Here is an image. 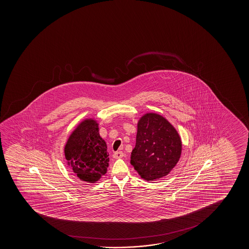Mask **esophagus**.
<instances>
[{
  "label": "esophagus",
  "instance_id": "34e87169",
  "mask_svg": "<svg viewBox=\"0 0 249 249\" xmlns=\"http://www.w3.org/2000/svg\"><path fill=\"white\" fill-rule=\"evenodd\" d=\"M123 156H124V154H123V151H116V152H114V154H113V157H114L115 159L123 158Z\"/></svg>",
  "mask_w": 249,
  "mask_h": 249
}]
</instances>
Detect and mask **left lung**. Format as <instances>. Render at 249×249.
Returning a JSON list of instances; mask_svg holds the SVG:
<instances>
[{"label":"left lung","mask_w":249,"mask_h":249,"mask_svg":"<svg viewBox=\"0 0 249 249\" xmlns=\"http://www.w3.org/2000/svg\"><path fill=\"white\" fill-rule=\"evenodd\" d=\"M181 150L180 137L174 126L163 116L148 113L138 123L130 162L140 177L153 181L170 173L179 160Z\"/></svg>","instance_id":"8db88e82"}]
</instances>
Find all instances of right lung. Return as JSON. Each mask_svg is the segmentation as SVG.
<instances>
[{"instance_id": "obj_1", "label": "right lung", "mask_w": 249, "mask_h": 249, "mask_svg": "<svg viewBox=\"0 0 249 249\" xmlns=\"http://www.w3.org/2000/svg\"><path fill=\"white\" fill-rule=\"evenodd\" d=\"M65 159L81 180L95 183L107 172L109 153L96 121L87 119L74 130L65 147Z\"/></svg>"}]
</instances>
